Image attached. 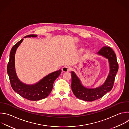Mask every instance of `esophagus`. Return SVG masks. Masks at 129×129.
Returning a JSON list of instances; mask_svg holds the SVG:
<instances>
[{
    "label": "esophagus",
    "instance_id": "34e87169",
    "mask_svg": "<svg viewBox=\"0 0 129 129\" xmlns=\"http://www.w3.org/2000/svg\"><path fill=\"white\" fill-rule=\"evenodd\" d=\"M71 68L69 66H65L62 68V71L63 72H67L71 70Z\"/></svg>",
    "mask_w": 129,
    "mask_h": 129
}]
</instances>
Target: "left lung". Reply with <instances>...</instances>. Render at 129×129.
<instances>
[{
  "label": "left lung",
  "instance_id": "obj_1",
  "mask_svg": "<svg viewBox=\"0 0 129 129\" xmlns=\"http://www.w3.org/2000/svg\"><path fill=\"white\" fill-rule=\"evenodd\" d=\"M98 54L108 59L110 69L109 74L101 86L96 89H88L82 86L75 73L71 71V89L73 94L78 99L86 101H93L102 97L113 88L118 69L116 55L112 49L108 47H103L98 52Z\"/></svg>",
  "mask_w": 129,
  "mask_h": 129
}]
</instances>
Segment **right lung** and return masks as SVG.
<instances>
[{"instance_id":"right-lung-1","label":"right lung","mask_w":129,"mask_h":129,"mask_svg":"<svg viewBox=\"0 0 129 129\" xmlns=\"http://www.w3.org/2000/svg\"><path fill=\"white\" fill-rule=\"evenodd\" d=\"M36 34H30L27 37H36ZM23 39H21L11 49L10 60L7 66V72L9 75L11 87L13 90L22 97L31 101L39 100L47 97L51 93L53 84L56 78L60 75L61 70L52 72L43 78L37 83L33 85H27L21 82L17 77L15 68V55L17 48L21 44Z\"/></svg>"}]
</instances>
